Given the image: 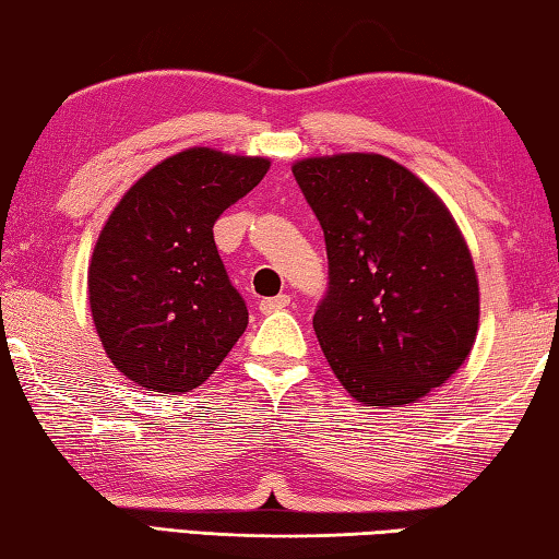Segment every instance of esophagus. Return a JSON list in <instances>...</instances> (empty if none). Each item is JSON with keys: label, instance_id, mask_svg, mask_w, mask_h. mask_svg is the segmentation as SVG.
<instances>
[{"label": "esophagus", "instance_id": "esophagus-1", "mask_svg": "<svg viewBox=\"0 0 559 559\" xmlns=\"http://www.w3.org/2000/svg\"><path fill=\"white\" fill-rule=\"evenodd\" d=\"M290 302V296H286V293H281V296H273V298H263L259 302V310L263 316L269 313H276V310H283Z\"/></svg>", "mask_w": 559, "mask_h": 559}]
</instances>
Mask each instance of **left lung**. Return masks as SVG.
I'll use <instances>...</instances> for the list:
<instances>
[{
    "label": "left lung",
    "instance_id": "obj_1",
    "mask_svg": "<svg viewBox=\"0 0 559 559\" xmlns=\"http://www.w3.org/2000/svg\"><path fill=\"white\" fill-rule=\"evenodd\" d=\"M293 177L323 226L328 290L313 328L340 384L367 406L441 386L478 330L476 269L447 206L382 155L308 157Z\"/></svg>",
    "mask_w": 559,
    "mask_h": 559
}]
</instances>
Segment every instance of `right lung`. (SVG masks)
<instances>
[{
    "label": "right lung",
    "instance_id": "add662e5",
    "mask_svg": "<svg viewBox=\"0 0 559 559\" xmlns=\"http://www.w3.org/2000/svg\"><path fill=\"white\" fill-rule=\"evenodd\" d=\"M269 159L192 147L132 185L93 249V323L118 370L150 392L200 386L249 325L214 224L257 187Z\"/></svg>",
    "mask_w": 559,
    "mask_h": 559
}]
</instances>
